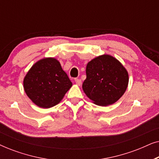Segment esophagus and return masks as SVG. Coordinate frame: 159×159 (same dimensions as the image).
Masks as SVG:
<instances>
[{"mask_svg": "<svg viewBox=\"0 0 159 159\" xmlns=\"http://www.w3.org/2000/svg\"><path fill=\"white\" fill-rule=\"evenodd\" d=\"M75 83L77 84V85H79V86H80L82 84V81H81V80L80 79H75Z\"/></svg>", "mask_w": 159, "mask_h": 159, "instance_id": "obj_1", "label": "esophagus"}]
</instances>
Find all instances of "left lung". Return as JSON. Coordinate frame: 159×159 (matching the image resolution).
I'll return each instance as SVG.
<instances>
[{"mask_svg": "<svg viewBox=\"0 0 159 159\" xmlns=\"http://www.w3.org/2000/svg\"><path fill=\"white\" fill-rule=\"evenodd\" d=\"M82 84L85 95L95 105L107 106L118 101L127 90L129 75L119 60L108 54L97 56L86 66Z\"/></svg>", "mask_w": 159, "mask_h": 159, "instance_id": "left-lung-1", "label": "left lung"}]
</instances>
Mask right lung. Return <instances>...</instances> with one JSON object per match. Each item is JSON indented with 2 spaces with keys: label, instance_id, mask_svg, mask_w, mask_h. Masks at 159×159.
Wrapping results in <instances>:
<instances>
[{
  "label": "right lung",
  "instance_id": "add662e5",
  "mask_svg": "<svg viewBox=\"0 0 159 159\" xmlns=\"http://www.w3.org/2000/svg\"><path fill=\"white\" fill-rule=\"evenodd\" d=\"M26 94L39 107L49 108L57 105L72 86L60 62L54 58L39 60L24 78Z\"/></svg>",
  "mask_w": 159,
  "mask_h": 159
}]
</instances>
